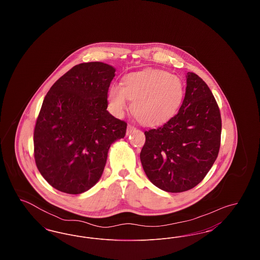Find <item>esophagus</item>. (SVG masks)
Returning <instances> with one entry per match:
<instances>
[{
  "label": "esophagus",
  "instance_id": "esophagus-1",
  "mask_svg": "<svg viewBox=\"0 0 260 260\" xmlns=\"http://www.w3.org/2000/svg\"><path fill=\"white\" fill-rule=\"evenodd\" d=\"M134 131H135V126L132 125V124H127V127H126V136L131 135Z\"/></svg>",
  "mask_w": 260,
  "mask_h": 260
}]
</instances>
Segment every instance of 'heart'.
<instances>
[{
    "instance_id": "b5f03b06",
    "label": "heart",
    "mask_w": 260,
    "mask_h": 260,
    "mask_svg": "<svg viewBox=\"0 0 260 260\" xmlns=\"http://www.w3.org/2000/svg\"><path fill=\"white\" fill-rule=\"evenodd\" d=\"M185 87L182 80L167 71L150 69L127 74L122 87L112 85L107 100L112 112L121 117L133 101V113L144 125L164 124L182 104Z\"/></svg>"
}]
</instances>
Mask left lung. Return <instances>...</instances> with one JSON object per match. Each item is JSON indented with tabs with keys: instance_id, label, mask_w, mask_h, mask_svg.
Masks as SVG:
<instances>
[{
	"instance_id": "1",
	"label": "left lung",
	"mask_w": 260,
	"mask_h": 260,
	"mask_svg": "<svg viewBox=\"0 0 260 260\" xmlns=\"http://www.w3.org/2000/svg\"><path fill=\"white\" fill-rule=\"evenodd\" d=\"M185 96L178 113L158 128L145 132L140 161L149 180L166 192L198 185L216 160L221 117L208 85L195 73L186 75Z\"/></svg>"
}]
</instances>
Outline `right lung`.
Segmentation results:
<instances>
[{
  "label": "right lung",
  "instance_id": "obj_1",
  "mask_svg": "<svg viewBox=\"0 0 260 260\" xmlns=\"http://www.w3.org/2000/svg\"><path fill=\"white\" fill-rule=\"evenodd\" d=\"M116 69L103 62L74 66L50 87L34 131L38 170L53 188L81 194L99 182L108 151L126 124L107 111Z\"/></svg>",
  "mask_w": 260,
  "mask_h": 260
}]
</instances>
